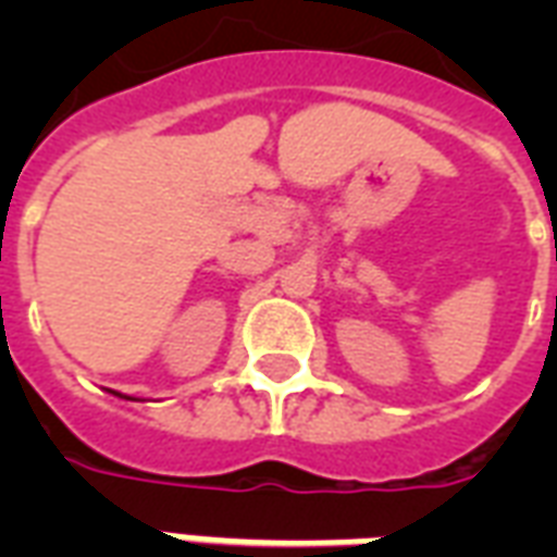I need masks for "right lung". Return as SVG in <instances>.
Segmentation results:
<instances>
[{
  "label": "right lung",
  "mask_w": 557,
  "mask_h": 557,
  "mask_svg": "<svg viewBox=\"0 0 557 557\" xmlns=\"http://www.w3.org/2000/svg\"><path fill=\"white\" fill-rule=\"evenodd\" d=\"M115 396H121V393H115ZM124 398H129V396H124Z\"/></svg>",
  "instance_id": "1"
}]
</instances>
